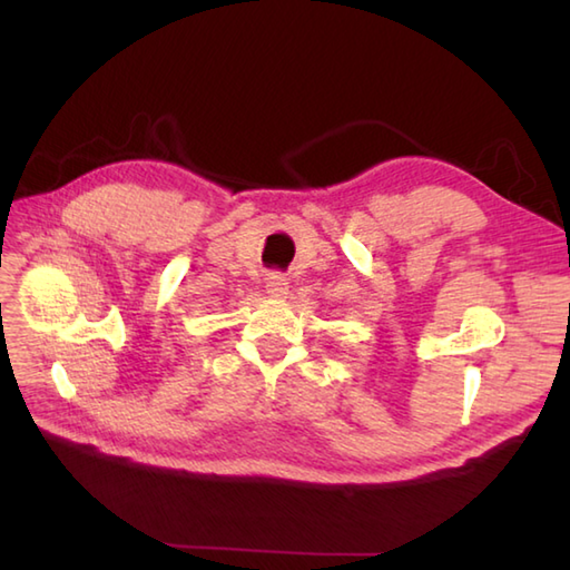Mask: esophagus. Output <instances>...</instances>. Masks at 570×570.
<instances>
[{"mask_svg":"<svg viewBox=\"0 0 570 570\" xmlns=\"http://www.w3.org/2000/svg\"><path fill=\"white\" fill-rule=\"evenodd\" d=\"M264 288L272 298H284L288 294V282L282 274H272V276H266Z\"/></svg>","mask_w":570,"mask_h":570,"instance_id":"obj_1","label":"esophagus"}]
</instances>
